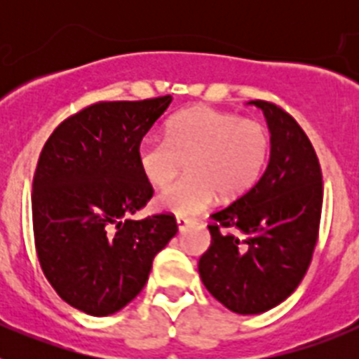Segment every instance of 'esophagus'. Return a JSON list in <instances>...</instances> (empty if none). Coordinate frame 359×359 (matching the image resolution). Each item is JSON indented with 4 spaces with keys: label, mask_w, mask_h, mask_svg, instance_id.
<instances>
[{
    "label": "esophagus",
    "mask_w": 359,
    "mask_h": 359,
    "mask_svg": "<svg viewBox=\"0 0 359 359\" xmlns=\"http://www.w3.org/2000/svg\"><path fill=\"white\" fill-rule=\"evenodd\" d=\"M190 223H192V219H189V217H177V219H176L177 230H180V231L187 230V226H189Z\"/></svg>",
    "instance_id": "34e87169"
}]
</instances>
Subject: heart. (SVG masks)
Here are the masks:
<instances>
[{
  "instance_id": "1",
  "label": "heart",
  "mask_w": 359,
  "mask_h": 359,
  "mask_svg": "<svg viewBox=\"0 0 359 359\" xmlns=\"http://www.w3.org/2000/svg\"><path fill=\"white\" fill-rule=\"evenodd\" d=\"M264 123L230 111L196 106L169 120L165 138L149 136L138 144L136 161L145 182L165 189L189 161V177L156 198V208L174 215L207 210L215 199H231L252 189L269 154Z\"/></svg>"
}]
</instances>
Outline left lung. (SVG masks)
I'll use <instances>...</instances> for the list:
<instances>
[{
    "label": "left lung",
    "mask_w": 359,
    "mask_h": 359,
    "mask_svg": "<svg viewBox=\"0 0 359 359\" xmlns=\"http://www.w3.org/2000/svg\"><path fill=\"white\" fill-rule=\"evenodd\" d=\"M271 152L261 180L208 224L210 248L199 277L215 300L239 315H259L284 302L302 282L318 241L322 169L297 120L266 100Z\"/></svg>",
    "instance_id": "1"
}]
</instances>
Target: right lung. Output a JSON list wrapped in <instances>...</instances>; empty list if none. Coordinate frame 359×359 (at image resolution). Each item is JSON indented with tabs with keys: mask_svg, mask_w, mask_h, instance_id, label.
Wrapping results in <instances>:
<instances>
[{
	"mask_svg": "<svg viewBox=\"0 0 359 359\" xmlns=\"http://www.w3.org/2000/svg\"><path fill=\"white\" fill-rule=\"evenodd\" d=\"M172 102H97L50 135L34 174L37 257L57 294L91 316L113 315L144 290L158 252L176 236L172 214L135 221L152 198L136 149Z\"/></svg>",
	"mask_w": 359,
	"mask_h": 359,
	"instance_id": "1",
	"label": "right lung"
}]
</instances>
